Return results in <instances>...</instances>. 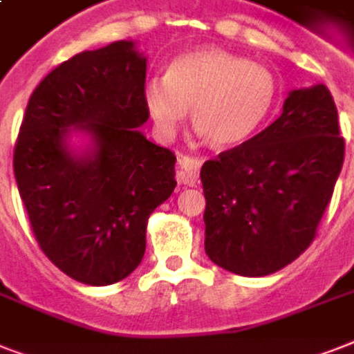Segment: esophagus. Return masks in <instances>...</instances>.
<instances>
[{
	"mask_svg": "<svg viewBox=\"0 0 354 354\" xmlns=\"http://www.w3.org/2000/svg\"><path fill=\"white\" fill-rule=\"evenodd\" d=\"M200 167H202V160H200V158H193V156H178V182L187 183V185H194L196 180H198Z\"/></svg>",
	"mask_w": 354,
	"mask_h": 354,
	"instance_id": "34e87169",
	"label": "esophagus"
}]
</instances>
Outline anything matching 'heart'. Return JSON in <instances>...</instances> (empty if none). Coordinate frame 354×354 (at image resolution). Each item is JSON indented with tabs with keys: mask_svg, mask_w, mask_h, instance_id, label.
<instances>
[{
	"mask_svg": "<svg viewBox=\"0 0 354 354\" xmlns=\"http://www.w3.org/2000/svg\"><path fill=\"white\" fill-rule=\"evenodd\" d=\"M277 101V80L261 64L224 49L174 58L163 79L143 86V104L161 139H172L187 106L196 130L216 147H233L257 130Z\"/></svg>",
	"mask_w": 354,
	"mask_h": 354,
	"instance_id": "b5f03b06",
	"label": "heart"
}]
</instances>
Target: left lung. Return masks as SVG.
Here are the masks:
<instances>
[{
    "label": "left lung",
    "mask_w": 354,
    "mask_h": 354,
    "mask_svg": "<svg viewBox=\"0 0 354 354\" xmlns=\"http://www.w3.org/2000/svg\"><path fill=\"white\" fill-rule=\"evenodd\" d=\"M344 154L330 91H290L270 127L202 165L207 257L244 277L296 261L316 236Z\"/></svg>",
    "instance_id": "left-lung-1"
}]
</instances>
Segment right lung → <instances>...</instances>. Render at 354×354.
Masks as SVG:
<instances>
[{
  "mask_svg": "<svg viewBox=\"0 0 354 354\" xmlns=\"http://www.w3.org/2000/svg\"><path fill=\"white\" fill-rule=\"evenodd\" d=\"M147 58L133 41L82 51L53 69L29 99L14 145V176L35 239L71 279L106 286L138 268L147 222L176 187V156L138 127ZM84 129L96 150L68 154L63 138Z\"/></svg>",
  "mask_w": 354,
  "mask_h": 354,
  "instance_id": "obj_1",
  "label": "right lung"
}]
</instances>
